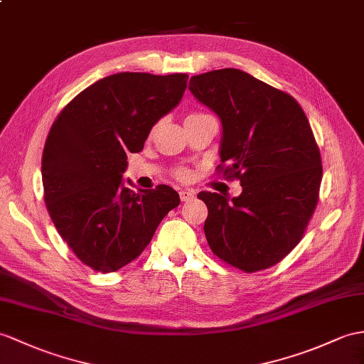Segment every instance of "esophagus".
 <instances>
[{"mask_svg": "<svg viewBox=\"0 0 364 364\" xmlns=\"http://www.w3.org/2000/svg\"><path fill=\"white\" fill-rule=\"evenodd\" d=\"M179 194H181V199H182L183 202H187V200H191V199L194 198V194H196V193L191 191V190H182Z\"/></svg>", "mask_w": 364, "mask_h": 364, "instance_id": "1", "label": "esophagus"}]
</instances>
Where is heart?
Listing matches in <instances>:
<instances>
[{"label":"heart","instance_id":"heart-1","mask_svg":"<svg viewBox=\"0 0 364 364\" xmlns=\"http://www.w3.org/2000/svg\"><path fill=\"white\" fill-rule=\"evenodd\" d=\"M177 176H179L181 179H185V177L188 176V173H187V170H179V171H177Z\"/></svg>","mask_w":364,"mask_h":364}]
</instances>
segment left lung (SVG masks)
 <instances>
[{"instance_id":"1","label":"left lung","mask_w":364,"mask_h":364,"mask_svg":"<svg viewBox=\"0 0 364 364\" xmlns=\"http://www.w3.org/2000/svg\"><path fill=\"white\" fill-rule=\"evenodd\" d=\"M188 90L219 117L224 176L242 187L233 199L198 194L210 249L242 272L269 269L295 249L316 207L323 166L312 128L294 97L241 69L194 75Z\"/></svg>"}]
</instances>
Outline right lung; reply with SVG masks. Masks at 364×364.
<instances>
[{
  "instance_id": "1",
  "label": "right lung",
  "mask_w": 364,
  "mask_h": 364,
  "mask_svg": "<svg viewBox=\"0 0 364 364\" xmlns=\"http://www.w3.org/2000/svg\"><path fill=\"white\" fill-rule=\"evenodd\" d=\"M187 80L108 75L74 97L52 125L41 161L44 200L60 236L87 267L109 273L136 259L181 203L168 185L131 190L123 173L128 153L141 151L151 128L181 103Z\"/></svg>"
}]
</instances>
